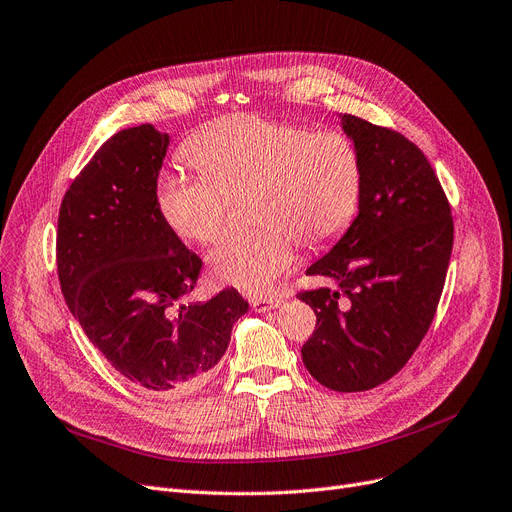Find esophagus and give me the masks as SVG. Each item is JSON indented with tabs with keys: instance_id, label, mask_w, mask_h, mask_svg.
<instances>
[{
	"instance_id": "esophagus-1",
	"label": "esophagus",
	"mask_w": 512,
	"mask_h": 512,
	"mask_svg": "<svg viewBox=\"0 0 512 512\" xmlns=\"http://www.w3.org/2000/svg\"><path fill=\"white\" fill-rule=\"evenodd\" d=\"M279 304H281L279 298H254V300H252L254 312H269V310L277 308Z\"/></svg>"
}]
</instances>
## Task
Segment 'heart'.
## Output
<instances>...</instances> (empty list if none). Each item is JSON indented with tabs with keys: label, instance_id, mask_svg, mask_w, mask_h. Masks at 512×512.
<instances>
[{
	"label": "heart",
	"instance_id": "b5f03b06",
	"mask_svg": "<svg viewBox=\"0 0 512 512\" xmlns=\"http://www.w3.org/2000/svg\"><path fill=\"white\" fill-rule=\"evenodd\" d=\"M198 170L166 168L156 204L179 237L210 243L227 223V196L252 187L254 221L210 252L212 277L262 296L296 262V243L321 248L342 235L356 214L362 160L350 137L310 131L260 114H233L187 143Z\"/></svg>",
	"mask_w": 512,
	"mask_h": 512
}]
</instances>
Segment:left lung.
Returning a JSON list of instances; mask_svg holds the SVG:
<instances>
[{"label":"left lung","instance_id":"1","mask_svg":"<svg viewBox=\"0 0 512 512\" xmlns=\"http://www.w3.org/2000/svg\"><path fill=\"white\" fill-rule=\"evenodd\" d=\"M342 127L362 160L358 216L306 271L335 289L298 294L316 314L302 360L333 392H364L392 379L425 337L454 225L440 179L415 143L352 114Z\"/></svg>","mask_w":512,"mask_h":512}]
</instances>
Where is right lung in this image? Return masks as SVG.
<instances>
[{
    "label": "right lung",
    "instance_id": "right-lung-1",
    "mask_svg": "<svg viewBox=\"0 0 512 512\" xmlns=\"http://www.w3.org/2000/svg\"><path fill=\"white\" fill-rule=\"evenodd\" d=\"M168 141L139 125L95 152L62 200L56 262L72 316L112 367L148 392L187 394L210 379L248 302L233 287L185 302L202 260L156 204Z\"/></svg>",
    "mask_w": 512,
    "mask_h": 512
}]
</instances>
